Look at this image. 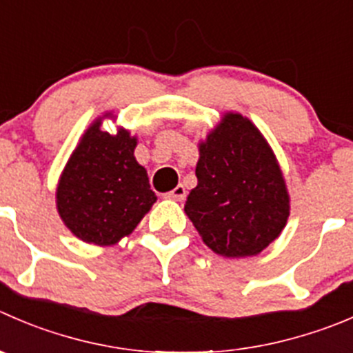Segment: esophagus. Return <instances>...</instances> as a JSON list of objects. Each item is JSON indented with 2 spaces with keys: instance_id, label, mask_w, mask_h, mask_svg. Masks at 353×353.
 <instances>
[{
  "instance_id": "esophagus-1",
  "label": "esophagus",
  "mask_w": 353,
  "mask_h": 353,
  "mask_svg": "<svg viewBox=\"0 0 353 353\" xmlns=\"http://www.w3.org/2000/svg\"><path fill=\"white\" fill-rule=\"evenodd\" d=\"M165 198H169V200H176V201H183L184 198H186V190H184L183 184H179V186L174 188L172 191H169V193L165 194Z\"/></svg>"
}]
</instances>
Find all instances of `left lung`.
I'll return each instance as SVG.
<instances>
[{"instance_id": "8db88e82", "label": "left lung", "mask_w": 353, "mask_h": 353, "mask_svg": "<svg viewBox=\"0 0 353 353\" xmlns=\"http://www.w3.org/2000/svg\"><path fill=\"white\" fill-rule=\"evenodd\" d=\"M196 179L184 212L219 255H256L285 229L290 196L281 169L243 115H224L201 143Z\"/></svg>"}]
</instances>
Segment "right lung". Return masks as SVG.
Instances as JSON below:
<instances>
[{
    "label": "right lung",
    "mask_w": 353,
    "mask_h": 353,
    "mask_svg": "<svg viewBox=\"0 0 353 353\" xmlns=\"http://www.w3.org/2000/svg\"><path fill=\"white\" fill-rule=\"evenodd\" d=\"M94 122L65 165L57 190L61 221L85 243L107 246L128 236L157 201L148 174L134 159L136 138Z\"/></svg>",
    "instance_id": "right-lung-1"
}]
</instances>
